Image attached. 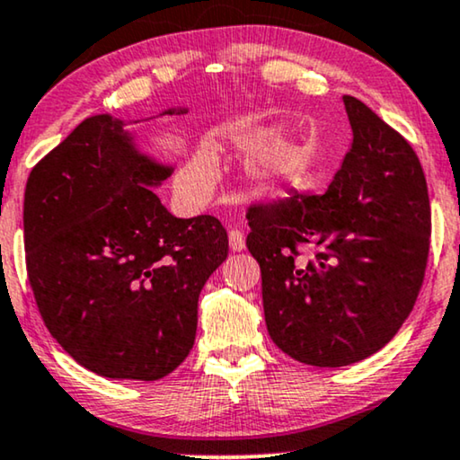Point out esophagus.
I'll return each mask as SVG.
<instances>
[{
  "mask_svg": "<svg viewBox=\"0 0 460 460\" xmlns=\"http://www.w3.org/2000/svg\"><path fill=\"white\" fill-rule=\"evenodd\" d=\"M229 246L234 252H242L246 248V240H243V234L240 229H231L229 231Z\"/></svg>",
  "mask_w": 460,
  "mask_h": 460,
  "instance_id": "obj_1",
  "label": "esophagus"
}]
</instances>
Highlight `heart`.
Returning <instances> with one entry per match:
<instances>
[{"instance_id": "heart-1", "label": "heart", "mask_w": 460, "mask_h": 460, "mask_svg": "<svg viewBox=\"0 0 460 460\" xmlns=\"http://www.w3.org/2000/svg\"><path fill=\"white\" fill-rule=\"evenodd\" d=\"M262 137L261 130L254 128H242L231 134L237 145H250ZM303 162V149L288 134H278L265 145H261L248 159V170L256 181L261 182H279L292 179L298 172ZM217 179V157L212 151L199 149L189 159V164L179 176V189L182 195H204L210 191Z\"/></svg>"}]
</instances>
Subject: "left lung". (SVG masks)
I'll use <instances>...</instances> for the list:
<instances>
[{
    "label": "left lung",
    "instance_id": "8db88e82",
    "mask_svg": "<svg viewBox=\"0 0 460 460\" xmlns=\"http://www.w3.org/2000/svg\"><path fill=\"white\" fill-rule=\"evenodd\" d=\"M351 149L328 191L248 208L271 341L296 362L339 368L394 339L412 311L429 256L431 208L406 138L342 96Z\"/></svg>",
    "mask_w": 460,
    "mask_h": 460
}]
</instances>
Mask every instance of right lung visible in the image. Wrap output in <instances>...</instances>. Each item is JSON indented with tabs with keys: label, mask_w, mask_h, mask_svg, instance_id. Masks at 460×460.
I'll list each match as a JSON object with an SVG mask.
<instances>
[{
	"label": "right lung",
	"mask_w": 460,
	"mask_h": 460,
	"mask_svg": "<svg viewBox=\"0 0 460 460\" xmlns=\"http://www.w3.org/2000/svg\"><path fill=\"white\" fill-rule=\"evenodd\" d=\"M124 126L92 115L31 170L27 273L41 320L77 364L157 381L191 351L199 292L229 240L210 214L176 218L162 206L151 187L172 166L140 153Z\"/></svg>",
	"instance_id": "right-lung-1"
}]
</instances>
